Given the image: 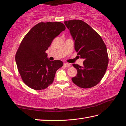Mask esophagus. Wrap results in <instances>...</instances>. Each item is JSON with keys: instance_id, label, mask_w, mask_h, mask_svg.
<instances>
[{"instance_id": "1", "label": "esophagus", "mask_w": 126, "mask_h": 126, "mask_svg": "<svg viewBox=\"0 0 126 126\" xmlns=\"http://www.w3.org/2000/svg\"><path fill=\"white\" fill-rule=\"evenodd\" d=\"M63 65L65 66V67H69L71 66V65L68 63H64Z\"/></svg>"}]
</instances>
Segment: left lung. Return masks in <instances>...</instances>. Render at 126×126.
<instances>
[{
    "instance_id": "left-lung-1",
    "label": "left lung",
    "mask_w": 126,
    "mask_h": 126,
    "mask_svg": "<svg viewBox=\"0 0 126 126\" xmlns=\"http://www.w3.org/2000/svg\"><path fill=\"white\" fill-rule=\"evenodd\" d=\"M64 23L74 41L77 54L85 59L83 66L73 64L78 74L72 78V81L80 88L93 87L100 82L107 70V47L101 36L85 22L72 20Z\"/></svg>"
}]
</instances>
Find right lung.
<instances>
[{"mask_svg": "<svg viewBox=\"0 0 126 126\" xmlns=\"http://www.w3.org/2000/svg\"><path fill=\"white\" fill-rule=\"evenodd\" d=\"M65 29L60 22L40 23L33 26L21 41L16 61L22 80L30 88L42 90L53 82L56 71L63 66V63L48 60L46 51L53 40Z\"/></svg>", "mask_w": 126, "mask_h": 126, "instance_id": "add662e5", "label": "right lung"}]
</instances>
